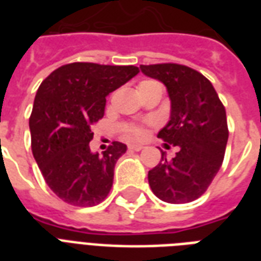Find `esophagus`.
Returning <instances> with one entry per match:
<instances>
[{"mask_svg":"<svg viewBox=\"0 0 261 261\" xmlns=\"http://www.w3.org/2000/svg\"><path fill=\"white\" fill-rule=\"evenodd\" d=\"M128 149L134 151H141L143 149V146H141V145H128Z\"/></svg>","mask_w":261,"mask_h":261,"instance_id":"esophagus-1","label":"esophagus"}]
</instances>
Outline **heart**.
<instances>
[{
    "mask_svg": "<svg viewBox=\"0 0 261 261\" xmlns=\"http://www.w3.org/2000/svg\"><path fill=\"white\" fill-rule=\"evenodd\" d=\"M138 93L141 94V97L146 96V94L154 92V90H163L161 85L154 80H143L138 84L137 87ZM150 123V122H149ZM123 134L126 135L127 138L130 139H142L146 135V128L143 124H133V123H127L122 126Z\"/></svg>",
    "mask_w": 261,
    "mask_h": 261,
    "instance_id": "heart-1",
    "label": "heart"
}]
</instances>
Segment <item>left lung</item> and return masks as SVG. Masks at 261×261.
I'll return each mask as SVG.
<instances>
[{
	"label": "left lung",
	"mask_w": 261,
	"mask_h": 261,
	"mask_svg": "<svg viewBox=\"0 0 261 261\" xmlns=\"http://www.w3.org/2000/svg\"><path fill=\"white\" fill-rule=\"evenodd\" d=\"M139 67L167 87L171 119L157 137L178 147L172 160L161 151V161L147 174L149 186L164 202H192L206 192L222 165L229 138L225 107L213 84L191 67L177 63Z\"/></svg>",
	"instance_id": "8db88e82"
}]
</instances>
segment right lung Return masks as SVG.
<instances>
[{"instance_id":"add662e5","label":"right lung","mask_w":261,"mask_h":261,"mask_svg":"<svg viewBox=\"0 0 261 261\" xmlns=\"http://www.w3.org/2000/svg\"><path fill=\"white\" fill-rule=\"evenodd\" d=\"M138 73L137 66L74 62L40 84L30 118L32 153L63 202L96 206L110 194L115 164L127 146L115 141L102 155L92 153V128L104 116L107 96Z\"/></svg>"}]
</instances>
